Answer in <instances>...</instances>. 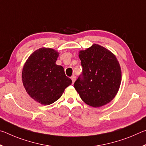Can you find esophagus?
I'll list each match as a JSON object with an SVG mask.
<instances>
[{
  "mask_svg": "<svg viewBox=\"0 0 146 146\" xmlns=\"http://www.w3.org/2000/svg\"><path fill=\"white\" fill-rule=\"evenodd\" d=\"M71 80H72V82H73V84L75 82V80H76V76H75V75H73V76H72L71 77Z\"/></svg>",
  "mask_w": 146,
  "mask_h": 146,
  "instance_id": "34e87169",
  "label": "esophagus"
}]
</instances>
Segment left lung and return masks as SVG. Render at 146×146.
I'll return each mask as SVG.
<instances>
[{
	"label": "left lung",
	"instance_id": "1",
	"mask_svg": "<svg viewBox=\"0 0 146 146\" xmlns=\"http://www.w3.org/2000/svg\"><path fill=\"white\" fill-rule=\"evenodd\" d=\"M78 56L82 76L74 84L76 91L86 104L99 108L110 103L117 95L122 80V71L116 56L109 49L94 44Z\"/></svg>",
	"mask_w": 146,
	"mask_h": 146
}]
</instances>
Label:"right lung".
Wrapping results in <instances>:
<instances>
[{
	"label": "right lung",
	"instance_id": "obj_1",
	"mask_svg": "<svg viewBox=\"0 0 146 146\" xmlns=\"http://www.w3.org/2000/svg\"><path fill=\"white\" fill-rule=\"evenodd\" d=\"M58 51L41 48L31 54L22 72V80L26 92L42 105H49L61 97L72 80L66 76L62 66L56 64Z\"/></svg>",
	"mask_w": 146,
	"mask_h": 146
}]
</instances>
